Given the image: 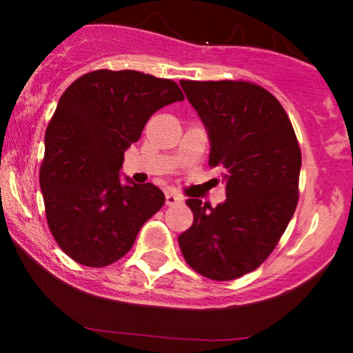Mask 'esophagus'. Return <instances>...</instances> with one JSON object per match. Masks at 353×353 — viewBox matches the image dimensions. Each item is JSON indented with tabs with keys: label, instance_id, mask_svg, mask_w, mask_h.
Instances as JSON below:
<instances>
[{
	"label": "esophagus",
	"instance_id": "esophagus-1",
	"mask_svg": "<svg viewBox=\"0 0 353 353\" xmlns=\"http://www.w3.org/2000/svg\"><path fill=\"white\" fill-rule=\"evenodd\" d=\"M183 201V196L177 193H174V191H169V193L165 194V205L172 206V205H177V203Z\"/></svg>",
	"mask_w": 353,
	"mask_h": 353
}]
</instances>
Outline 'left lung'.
<instances>
[{
	"instance_id": "obj_1",
	"label": "left lung",
	"mask_w": 353,
	"mask_h": 353,
	"mask_svg": "<svg viewBox=\"0 0 353 353\" xmlns=\"http://www.w3.org/2000/svg\"><path fill=\"white\" fill-rule=\"evenodd\" d=\"M179 83L208 133V163L222 170L227 198L215 208L188 199L194 220L177 243L199 275L239 279L272 254L294 215L301 148L285 109L259 85Z\"/></svg>"
}]
</instances>
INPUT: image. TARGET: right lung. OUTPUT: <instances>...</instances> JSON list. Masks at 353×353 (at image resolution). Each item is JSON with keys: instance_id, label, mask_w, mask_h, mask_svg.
I'll return each mask as SVG.
<instances>
[{"instance_id": "add662e5", "label": "right lung", "mask_w": 353, "mask_h": 353, "mask_svg": "<svg viewBox=\"0 0 353 353\" xmlns=\"http://www.w3.org/2000/svg\"><path fill=\"white\" fill-rule=\"evenodd\" d=\"M179 101L172 80L133 70L92 71L61 95L39 181L49 229L71 259L92 268L117 261L162 208L159 188L123 183L119 170L152 114Z\"/></svg>"}]
</instances>
